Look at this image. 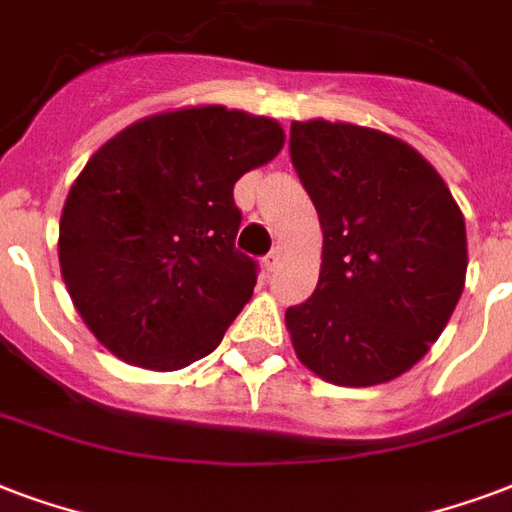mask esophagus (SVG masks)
I'll return each instance as SVG.
<instances>
[{
	"label": "esophagus",
	"mask_w": 512,
	"mask_h": 512,
	"mask_svg": "<svg viewBox=\"0 0 512 512\" xmlns=\"http://www.w3.org/2000/svg\"><path fill=\"white\" fill-rule=\"evenodd\" d=\"M280 261H283V248H272V251L267 253V259H264V267H267V272H272Z\"/></svg>",
	"instance_id": "esophagus-1"
}]
</instances>
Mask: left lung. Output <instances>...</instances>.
Here are the masks:
<instances>
[{
	"label": "left lung",
	"mask_w": 512,
	"mask_h": 512,
	"mask_svg": "<svg viewBox=\"0 0 512 512\" xmlns=\"http://www.w3.org/2000/svg\"><path fill=\"white\" fill-rule=\"evenodd\" d=\"M291 161L324 232L313 297L286 310L297 359L334 386H378L424 359L467 278V229L440 172L399 137L294 121Z\"/></svg>",
	"instance_id": "1"
}]
</instances>
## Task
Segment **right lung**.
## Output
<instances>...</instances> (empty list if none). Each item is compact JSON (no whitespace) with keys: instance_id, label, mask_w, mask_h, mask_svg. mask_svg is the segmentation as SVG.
I'll use <instances>...</instances> for the list:
<instances>
[{"instance_id":"obj_1","label":"right lung","mask_w":512,"mask_h":512,"mask_svg":"<svg viewBox=\"0 0 512 512\" xmlns=\"http://www.w3.org/2000/svg\"><path fill=\"white\" fill-rule=\"evenodd\" d=\"M286 142L267 115L178 107L126 126L88 159L61 210L72 305L107 351L142 370L213 353L256 286L234 248V183Z\"/></svg>"}]
</instances>
